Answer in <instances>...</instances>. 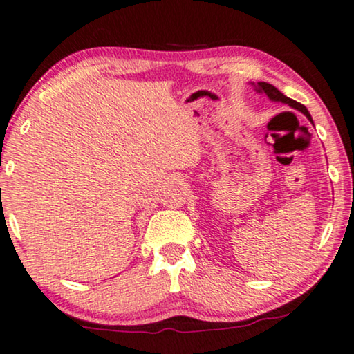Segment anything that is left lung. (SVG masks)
<instances>
[{"instance_id": "8db88e82", "label": "left lung", "mask_w": 354, "mask_h": 354, "mask_svg": "<svg viewBox=\"0 0 354 354\" xmlns=\"http://www.w3.org/2000/svg\"><path fill=\"white\" fill-rule=\"evenodd\" d=\"M250 84H252L253 89H255L258 94L268 96V97H270V101H272V102H282V104H287L288 107L297 109V111H300L301 113H305L308 120L313 123V118L310 115V112H308V109L303 106V104L293 101V99H290V97H287L286 94H282L276 86H272V84L266 83V82H258V83H250ZM313 125H315V123H313Z\"/></svg>"}]
</instances>
